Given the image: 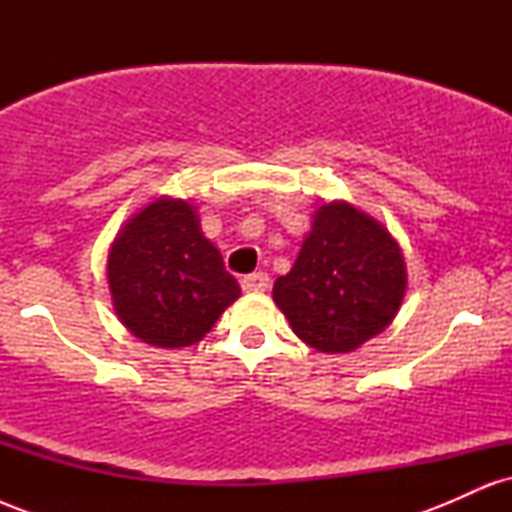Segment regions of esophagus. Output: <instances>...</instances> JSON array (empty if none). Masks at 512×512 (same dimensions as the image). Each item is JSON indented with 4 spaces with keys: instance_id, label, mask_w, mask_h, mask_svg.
<instances>
[{
    "instance_id": "34e87169",
    "label": "esophagus",
    "mask_w": 512,
    "mask_h": 512,
    "mask_svg": "<svg viewBox=\"0 0 512 512\" xmlns=\"http://www.w3.org/2000/svg\"><path fill=\"white\" fill-rule=\"evenodd\" d=\"M240 286H243V291H264L269 286V276L264 272L248 274V276H243Z\"/></svg>"
}]
</instances>
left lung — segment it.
Returning <instances> with one entry per match:
<instances>
[{
	"label": "left lung",
	"mask_w": 512,
	"mask_h": 512,
	"mask_svg": "<svg viewBox=\"0 0 512 512\" xmlns=\"http://www.w3.org/2000/svg\"><path fill=\"white\" fill-rule=\"evenodd\" d=\"M407 296V264L383 221L354 204L325 202L291 272L272 298L298 339L322 354H349L385 332Z\"/></svg>",
	"instance_id": "1"
}]
</instances>
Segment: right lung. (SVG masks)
Returning a JSON list of instances; mask_svg holds the SVG:
<instances>
[{
	"instance_id": "1",
	"label": "right lung",
	"mask_w": 512,
	"mask_h": 512,
	"mask_svg": "<svg viewBox=\"0 0 512 512\" xmlns=\"http://www.w3.org/2000/svg\"><path fill=\"white\" fill-rule=\"evenodd\" d=\"M105 276L117 320L158 349L202 342L240 296L190 199L158 197L134 211L110 245Z\"/></svg>"
}]
</instances>
